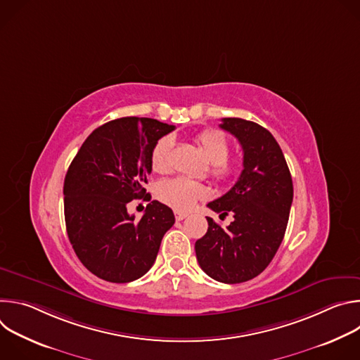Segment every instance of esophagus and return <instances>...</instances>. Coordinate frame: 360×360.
<instances>
[{
  "label": "esophagus",
  "mask_w": 360,
  "mask_h": 360,
  "mask_svg": "<svg viewBox=\"0 0 360 360\" xmlns=\"http://www.w3.org/2000/svg\"><path fill=\"white\" fill-rule=\"evenodd\" d=\"M186 217H188V214H185V212H175L176 221H182V219H185Z\"/></svg>",
  "instance_id": "34e87169"
}]
</instances>
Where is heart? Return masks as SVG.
Listing matches in <instances>:
<instances>
[{
  "label": "heart",
  "instance_id": "obj_1",
  "mask_svg": "<svg viewBox=\"0 0 360 360\" xmlns=\"http://www.w3.org/2000/svg\"><path fill=\"white\" fill-rule=\"evenodd\" d=\"M195 142L211 162V172L221 181L232 182L240 174V165L229 162L231 143L228 138L218 129H205L196 135ZM175 141L171 135L161 136L150 149L149 164L152 171L158 175H168L172 171V152ZM161 202L176 211H189L200 199L210 196V189L186 178H174L164 181L157 188Z\"/></svg>",
  "mask_w": 360,
  "mask_h": 360
}]
</instances>
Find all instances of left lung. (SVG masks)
Masks as SVG:
<instances>
[{
	"label": "left lung",
	"instance_id": "8db88e82",
	"mask_svg": "<svg viewBox=\"0 0 360 360\" xmlns=\"http://www.w3.org/2000/svg\"><path fill=\"white\" fill-rule=\"evenodd\" d=\"M243 149V169L238 182L208 208L233 214L225 229L207 218L208 231L195 243L202 271L222 283H240L266 269L279 249L293 199L292 176L274 135L259 124L224 118L219 125Z\"/></svg>",
	"mask_w": 360,
	"mask_h": 360
}]
</instances>
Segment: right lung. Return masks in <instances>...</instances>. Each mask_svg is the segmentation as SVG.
I'll return each instance as SVG.
<instances>
[{
    "label": "right lung",
    "mask_w": 360,
    "mask_h": 360,
    "mask_svg": "<svg viewBox=\"0 0 360 360\" xmlns=\"http://www.w3.org/2000/svg\"><path fill=\"white\" fill-rule=\"evenodd\" d=\"M152 118L125 117L101 125L85 139L64 181V215L70 242L95 276L127 283L157 259L165 232L175 224L167 205L152 200L139 221L127 211L132 199L150 200L143 184L150 149L174 131Z\"/></svg>",
    "instance_id": "add662e5"
}]
</instances>
